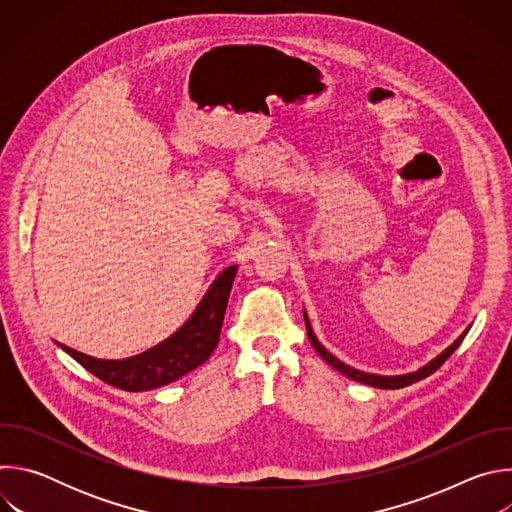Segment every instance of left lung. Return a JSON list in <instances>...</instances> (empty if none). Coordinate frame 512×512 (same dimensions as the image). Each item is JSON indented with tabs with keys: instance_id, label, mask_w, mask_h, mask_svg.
I'll return each mask as SVG.
<instances>
[{
	"instance_id": "8db88e82",
	"label": "left lung",
	"mask_w": 512,
	"mask_h": 512,
	"mask_svg": "<svg viewBox=\"0 0 512 512\" xmlns=\"http://www.w3.org/2000/svg\"><path fill=\"white\" fill-rule=\"evenodd\" d=\"M304 320H306V330H308V338H310V342H312V346L316 348V352L330 364L332 369H336L338 373H342L344 377H348V379H352V381H356V383H362V385H369V387H377V389H403V387H409L411 383H417V381H421V379H425V377H429L431 373H435L437 369L442 367V364L452 356V352L462 344V340L466 338V334H468V330L472 328V324L446 348V350H442L440 354L437 356H433L429 362H425L423 367H419L417 371H411V373H403V375H377V373H364V371H358V369H354V367H350V364H346V362H342V360H338L332 352H328L326 348H324V344L316 338V334H314V330H312V324H310V318H308V312H306V308H304Z\"/></svg>"
}]
</instances>
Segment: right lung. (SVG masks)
Returning a JSON list of instances; mask_svg holds the SVG:
<instances>
[{
	"mask_svg": "<svg viewBox=\"0 0 512 512\" xmlns=\"http://www.w3.org/2000/svg\"><path fill=\"white\" fill-rule=\"evenodd\" d=\"M237 269L239 265H231L218 273L190 318L174 334L145 352L119 360H103L60 342L56 344L111 387L141 393L170 385L198 369L216 348Z\"/></svg>",
	"mask_w": 512,
	"mask_h": 512,
	"instance_id": "1",
	"label": "right lung"
}]
</instances>
